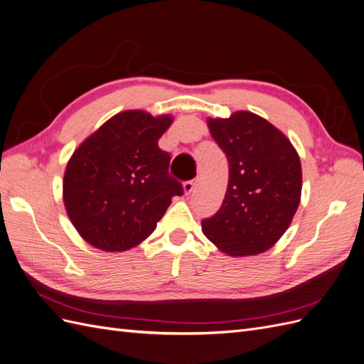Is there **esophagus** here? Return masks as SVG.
I'll list each match as a JSON object with an SVG mask.
<instances>
[{"mask_svg": "<svg viewBox=\"0 0 364 364\" xmlns=\"http://www.w3.org/2000/svg\"><path fill=\"white\" fill-rule=\"evenodd\" d=\"M196 185H197L196 179L183 182V191H185V194H191L194 191V188H196Z\"/></svg>", "mask_w": 364, "mask_h": 364, "instance_id": "1", "label": "esophagus"}]
</instances>
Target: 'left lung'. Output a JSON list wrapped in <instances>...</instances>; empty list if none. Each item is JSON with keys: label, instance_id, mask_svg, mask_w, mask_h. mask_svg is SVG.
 Segmentation results:
<instances>
[{"label": "left lung", "instance_id": "left-lung-1", "mask_svg": "<svg viewBox=\"0 0 364 364\" xmlns=\"http://www.w3.org/2000/svg\"><path fill=\"white\" fill-rule=\"evenodd\" d=\"M229 162V183L218 211L202 220L208 240L230 257L266 252L290 226L301 202V161L282 132L240 111L208 119Z\"/></svg>", "mask_w": 364, "mask_h": 364}]
</instances>
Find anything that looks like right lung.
<instances>
[{
    "mask_svg": "<svg viewBox=\"0 0 364 364\" xmlns=\"http://www.w3.org/2000/svg\"><path fill=\"white\" fill-rule=\"evenodd\" d=\"M171 117L127 111L112 117L74 151L63 202L74 228L97 249L121 252L146 240L183 186L168 173L158 141Z\"/></svg>",
    "mask_w": 364,
    "mask_h": 364,
    "instance_id": "1",
    "label": "right lung"
}]
</instances>
